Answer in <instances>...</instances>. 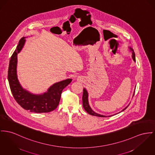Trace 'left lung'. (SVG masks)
Masks as SVG:
<instances>
[{"instance_id": "8db88e82", "label": "left lung", "mask_w": 155, "mask_h": 155, "mask_svg": "<svg viewBox=\"0 0 155 155\" xmlns=\"http://www.w3.org/2000/svg\"><path fill=\"white\" fill-rule=\"evenodd\" d=\"M129 51H130V52H132V59H133V60H134V62H136V59H135V54H134V49H132V48H131L130 47H129ZM136 88H134V89H135ZM134 93L133 94V96H134ZM82 102H83V108H84V109L88 113V114H91V115H92V116H98V117H110V116H114V114H119V113H120L121 112H123L124 110L128 106H129V105L130 104H129L126 107H124V109L120 112H119V113H117V114H112V115H110V116H104V115H102V114H97V113H96V112H95L94 111H93V110H92V109L91 108V106H90V104H89V93H88V92H87V89H86V88H84L83 89V96H82Z\"/></svg>"}]
</instances>
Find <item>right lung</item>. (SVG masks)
<instances>
[{"instance_id": "obj_1", "label": "right lung", "mask_w": 155, "mask_h": 155, "mask_svg": "<svg viewBox=\"0 0 155 155\" xmlns=\"http://www.w3.org/2000/svg\"><path fill=\"white\" fill-rule=\"evenodd\" d=\"M26 38L23 37L20 39L9 62L8 78L11 92L16 101L24 109L35 113H48L56 109L61 100L62 91L72 79H67L55 83L46 92L41 94H34L24 89L18 78L17 64L18 54L22 50Z\"/></svg>"}]
</instances>
